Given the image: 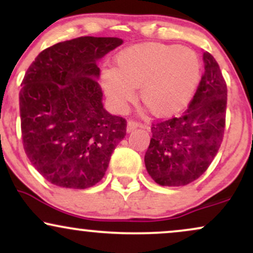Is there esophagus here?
Listing matches in <instances>:
<instances>
[{
	"mask_svg": "<svg viewBox=\"0 0 253 253\" xmlns=\"http://www.w3.org/2000/svg\"><path fill=\"white\" fill-rule=\"evenodd\" d=\"M141 126H143V125H141L140 123H138V121L132 120V119H130V120H128V123H127V130L130 132V130L138 128V127H141Z\"/></svg>",
	"mask_w": 253,
	"mask_h": 253,
	"instance_id": "esophagus-1",
	"label": "esophagus"
}]
</instances>
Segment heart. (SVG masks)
<instances>
[{
  "mask_svg": "<svg viewBox=\"0 0 253 253\" xmlns=\"http://www.w3.org/2000/svg\"><path fill=\"white\" fill-rule=\"evenodd\" d=\"M201 80V63L193 50L163 43L134 45L121 51L114 68L102 71V85L113 103L134 97L157 115H172L188 106Z\"/></svg>",
  "mask_w": 253,
  "mask_h": 253,
  "instance_id": "obj_1",
  "label": "heart"
}]
</instances>
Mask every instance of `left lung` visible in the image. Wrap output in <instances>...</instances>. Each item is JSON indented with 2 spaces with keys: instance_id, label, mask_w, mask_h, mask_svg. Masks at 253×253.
I'll use <instances>...</instances> for the list:
<instances>
[{
  "instance_id": "left-lung-1",
  "label": "left lung",
  "mask_w": 253,
  "mask_h": 253,
  "mask_svg": "<svg viewBox=\"0 0 253 253\" xmlns=\"http://www.w3.org/2000/svg\"><path fill=\"white\" fill-rule=\"evenodd\" d=\"M189 106L179 115L152 123L145 165L153 181L167 187L194 182L208 169L222 143L227 85L210 52Z\"/></svg>"
}]
</instances>
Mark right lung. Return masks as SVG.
<instances>
[{
  "instance_id": "obj_1",
  "label": "right lung",
  "mask_w": 253,
  "mask_h": 253,
  "mask_svg": "<svg viewBox=\"0 0 253 253\" xmlns=\"http://www.w3.org/2000/svg\"><path fill=\"white\" fill-rule=\"evenodd\" d=\"M123 43L119 38L80 37L38 54L19 94L22 144L28 159L52 184L85 189L100 182L125 118L103 108L96 60Z\"/></svg>"
}]
</instances>
